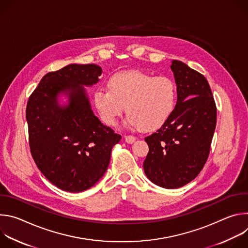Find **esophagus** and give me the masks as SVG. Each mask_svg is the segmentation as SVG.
<instances>
[{
  "mask_svg": "<svg viewBox=\"0 0 248 248\" xmlns=\"http://www.w3.org/2000/svg\"><path fill=\"white\" fill-rule=\"evenodd\" d=\"M124 140L127 143H133L135 141V137L133 135H126V136H124Z\"/></svg>",
  "mask_w": 248,
  "mask_h": 248,
  "instance_id": "34e87169",
  "label": "esophagus"
}]
</instances>
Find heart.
Instances as JSON below:
<instances>
[{
  "mask_svg": "<svg viewBox=\"0 0 248 248\" xmlns=\"http://www.w3.org/2000/svg\"><path fill=\"white\" fill-rule=\"evenodd\" d=\"M176 99L178 90L172 79L140 70L115 74L109 80V89L99 88L93 97L106 124H114L125 106L126 124L146 131L161 127L170 118Z\"/></svg>",
  "mask_w": 248,
  "mask_h": 248,
  "instance_id": "heart-1",
  "label": "heart"
}]
</instances>
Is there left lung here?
I'll return each instance as SVG.
<instances>
[{"instance_id":"obj_1","label":"left lung","mask_w":248,"mask_h":248,"mask_svg":"<svg viewBox=\"0 0 248 248\" xmlns=\"http://www.w3.org/2000/svg\"><path fill=\"white\" fill-rule=\"evenodd\" d=\"M178 101L170 118L145 137L149 152L143 163L147 178L164 188H179L203 169L216 127L217 109L205 77L172 60Z\"/></svg>"}]
</instances>
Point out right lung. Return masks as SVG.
<instances>
[{
	"instance_id": "right-lung-1",
	"label": "right lung",
	"mask_w": 248,
	"mask_h": 248,
	"mask_svg": "<svg viewBox=\"0 0 248 248\" xmlns=\"http://www.w3.org/2000/svg\"><path fill=\"white\" fill-rule=\"evenodd\" d=\"M102 68L72 63L43 77L26 106L29 146L45 178L62 190L81 192L107 170L122 136L93 114L84 86L99 81ZM68 97L61 105L58 96Z\"/></svg>"
}]
</instances>
